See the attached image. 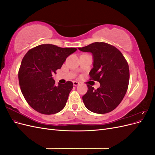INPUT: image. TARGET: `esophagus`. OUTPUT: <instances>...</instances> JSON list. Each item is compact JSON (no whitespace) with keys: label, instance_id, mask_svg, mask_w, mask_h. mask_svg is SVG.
Instances as JSON below:
<instances>
[{"label":"esophagus","instance_id":"34e87169","mask_svg":"<svg viewBox=\"0 0 155 155\" xmlns=\"http://www.w3.org/2000/svg\"><path fill=\"white\" fill-rule=\"evenodd\" d=\"M79 83L78 81H73V85H74V86H77V85H79Z\"/></svg>","mask_w":155,"mask_h":155}]
</instances>
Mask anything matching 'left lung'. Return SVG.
Listing matches in <instances>:
<instances>
[{"instance_id": "obj_1", "label": "left lung", "mask_w": 155, "mask_h": 155, "mask_svg": "<svg viewBox=\"0 0 155 155\" xmlns=\"http://www.w3.org/2000/svg\"><path fill=\"white\" fill-rule=\"evenodd\" d=\"M79 50L92 54L94 63L89 72L90 79L100 83L96 90L87 85V92L82 97L84 104L89 110L97 114L112 111L119 105L127 91V61L118 48L103 42H96Z\"/></svg>"}]
</instances>
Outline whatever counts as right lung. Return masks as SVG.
<instances>
[{
    "label": "right lung",
    "mask_w": 155,
    "mask_h": 155,
    "mask_svg": "<svg viewBox=\"0 0 155 155\" xmlns=\"http://www.w3.org/2000/svg\"><path fill=\"white\" fill-rule=\"evenodd\" d=\"M76 50L45 44L28 51L22 60L18 78L22 95L32 109L41 114H54L64 107L73 83L68 81L55 85L52 74Z\"/></svg>",
    "instance_id": "right-lung-1"
}]
</instances>
